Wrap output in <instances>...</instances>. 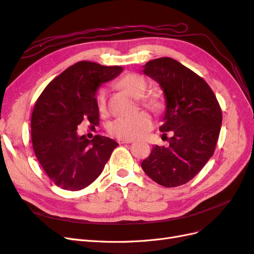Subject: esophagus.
<instances>
[{
	"instance_id": "1",
	"label": "esophagus",
	"mask_w": 254,
	"mask_h": 254,
	"mask_svg": "<svg viewBox=\"0 0 254 254\" xmlns=\"http://www.w3.org/2000/svg\"><path fill=\"white\" fill-rule=\"evenodd\" d=\"M130 142H133L132 139H119V140H118V143H119V144H124V143H130Z\"/></svg>"
}]
</instances>
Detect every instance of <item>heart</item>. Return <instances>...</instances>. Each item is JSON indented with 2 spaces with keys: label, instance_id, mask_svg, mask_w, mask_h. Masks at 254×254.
<instances>
[{
  "label": "heart",
  "instance_id": "1",
  "mask_svg": "<svg viewBox=\"0 0 254 254\" xmlns=\"http://www.w3.org/2000/svg\"><path fill=\"white\" fill-rule=\"evenodd\" d=\"M119 86L132 96L139 98L142 97L148 88V83L143 77L137 73H127L119 80ZM106 91L104 88L99 89L97 93L96 101L100 111L105 108ZM142 104L153 111H157L160 108V101L158 98L149 96L141 100ZM153 121L148 113L140 112L132 117H119L113 120L108 127L111 135L119 139H136L143 136L152 127Z\"/></svg>",
  "mask_w": 254,
  "mask_h": 254
}]
</instances>
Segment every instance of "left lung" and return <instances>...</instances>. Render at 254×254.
I'll use <instances>...</instances> for the list:
<instances>
[{
  "label": "left lung",
  "mask_w": 254,
  "mask_h": 254,
  "mask_svg": "<svg viewBox=\"0 0 254 254\" xmlns=\"http://www.w3.org/2000/svg\"><path fill=\"white\" fill-rule=\"evenodd\" d=\"M143 73L160 85L166 109L159 127L171 132L169 145H154L141 162L155 183L173 188L197 175L214 153L222 127V110L211 87L178 61L158 58L143 65Z\"/></svg>",
  "instance_id": "obj_1"
}]
</instances>
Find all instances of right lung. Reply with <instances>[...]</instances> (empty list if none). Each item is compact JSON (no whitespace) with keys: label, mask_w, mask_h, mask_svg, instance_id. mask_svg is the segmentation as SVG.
Masks as SVG:
<instances>
[{"label":"right lung","mask_w":254,"mask_h":254,"mask_svg":"<svg viewBox=\"0 0 254 254\" xmlns=\"http://www.w3.org/2000/svg\"><path fill=\"white\" fill-rule=\"evenodd\" d=\"M121 66L80 61L50 82L38 98L31 115V141L36 157L53 183L79 191L95 182L118 143L97 135L92 140L77 134L87 120L99 124L96 94L115 79Z\"/></svg>","instance_id":"add662e5"}]
</instances>
